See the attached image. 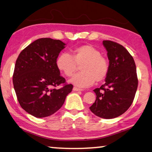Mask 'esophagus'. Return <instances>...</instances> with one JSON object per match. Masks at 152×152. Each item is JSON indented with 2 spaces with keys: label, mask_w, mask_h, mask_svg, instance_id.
Segmentation results:
<instances>
[{
  "label": "esophagus",
  "mask_w": 152,
  "mask_h": 152,
  "mask_svg": "<svg viewBox=\"0 0 152 152\" xmlns=\"http://www.w3.org/2000/svg\"><path fill=\"white\" fill-rule=\"evenodd\" d=\"M73 91H82V89L78 88H77V87H74V88H73Z\"/></svg>",
  "instance_id": "1"
}]
</instances>
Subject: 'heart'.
Wrapping results in <instances>:
<instances>
[{"instance_id": "1", "label": "heart", "mask_w": 152, "mask_h": 152, "mask_svg": "<svg viewBox=\"0 0 152 152\" xmlns=\"http://www.w3.org/2000/svg\"><path fill=\"white\" fill-rule=\"evenodd\" d=\"M56 65L60 71L68 77L73 76L78 69V65H81L80 69L82 72L70 80L71 83L78 87H87L96 80H103L109 70L107 58L91 45L74 48L71 56L67 53H61L56 60Z\"/></svg>"}]
</instances>
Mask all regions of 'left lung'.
Returning a JSON list of instances; mask_svg holds the SVG:
<instances>
[{
    "mask_svg": "<svg viewBox=\"0 0 152 152\" xmlns=\"http://www.w3.org/2000/svg\"><path fill=\"white\" fill-rule=\"evenodd\" d=\"M109 70L105 84L94 90L96 101L90 107L96 116L113 119L123 114L132 105L138 85L136 66L132 56L119 43L104 40Z\"/></svg>",
    "mask_w": 152,
    "mask_h": 152,
    "instance_id": "1",
    "label": "left lung"
}]
</instances>
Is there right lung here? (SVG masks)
<instances>
[{
	"label": "right lung",
	"mask_w": 152,
	"mask_h": 152,
	"mask_svg": "<svg viewBox=\"0 0 152 152\" xmlns=\"http://www.w3.org/2000/svg\"><path fill=\"white\" fill-rule=\"evenodd\" d=\"M60 40L41 38L25 48L15 64L12 83L23 109L37 118L50 116L60 109L72 91L61 76L56 60L65 48ZM61 85L60 89L56 87Z\"/></svg>",
	"instance_id": "obj_1"
}]
</instances>
